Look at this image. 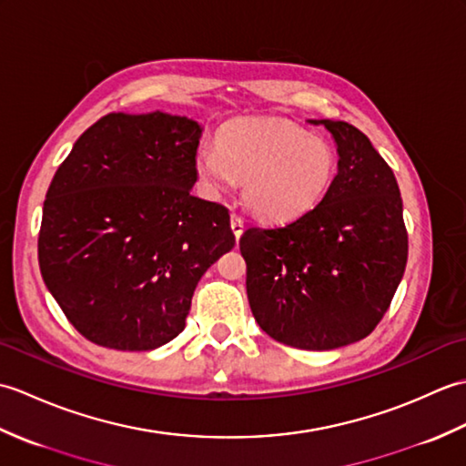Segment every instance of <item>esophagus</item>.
<instances>
[{"label": "esophagus", "mask_w": 466, "mask_h": 466, "mask_svg": "<svg viewBox=\"0 0 466 466\" xmlns=\"http://www.w3.org/2000/svg\"><path fill=\"white\" fill-rule=\"evenodd\" d=\"M230 228H232V234L236 236V240H240V236H242V232H244V220H242V218L232 214V218H230Z\"/></svg>", "instance_id": "esophagus-1"}]
</instances>
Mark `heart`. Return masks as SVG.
I'll return each mask as SVG.
<instances>
[{
  "label": "heart",
  "instance_id": "b5f03b06",
  "mask_svg": "<svg viewBox=\"0 0 466 466\" xmlns=\"http://www.w3.org/2000/svg\"><path fill=\"white\" fill-rule=\"evenodd\" d=\"M194 170L212 198L244 182L242 198L262 222H290L319 206L339 174V154L324 137L280 117H238L202 144Z\"/></svg>",
  "mask_w": 466,
  "mask_h": 466
}]
</instances>
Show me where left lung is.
<instances>
[{
    "instance_id": "1",
    "label": "left lung",
    "mask_w": 466,
    "mask_h": 466,
    "mask_svg": "<svg viewBox=\"0 0 466 466\" xmlns=\"http://www.w3.org/2000/svg\"><path fill=\"white\" fill-rule=\"evenodd\" d=\"M330 132L339 174L312 212L240 238L256 322L282 344L332 350L369 336L402 280L409 236L392 170L359 127Z\"/></svg>"
}]
</instances>
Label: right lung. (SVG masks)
Segmentation results:
<instances>
[{"label": "right lung", "instance_id": "add662e5", "mask_svg": "<svg viewBox=\"0 0 466 466\" xmlns=\"http://www.w3.org/2000/svg\"><path fill=\"white\" fill-rule=\"evenodd\" d=\"M204 127L162 110L114 112L77 137L47 187L37 256L74 329L114 350L184 330L204 272L234 248L230 216L192 196Z\"/></svg>", "mask_w": 466, "mask_h": 466}]
</instances>
